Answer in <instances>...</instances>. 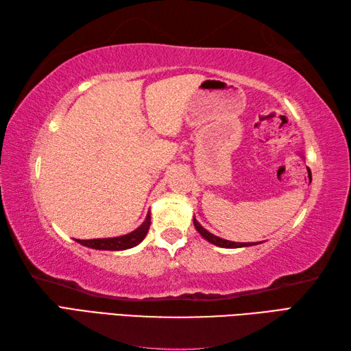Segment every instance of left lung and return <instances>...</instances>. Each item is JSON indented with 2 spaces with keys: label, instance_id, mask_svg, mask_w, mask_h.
<instances>
[{
  "label": "left lung",
  "instance_id": "left-lung-1",
  "mask_svg": "<svg viewBox=\"0 0 351 351\" xmlns=\"http://www.w3.org/2000/svg\"><path fill=\"white\" fill-rule=\"evenodd\" d=\"M193 223H195V228L197 229V232L202 235L205 240H208L210 243H213V244H215V245H220V247H226V249H237V247H245V245H252V244H255V243H234V241H228V240H223V238H219V237H215V235H213L211 232H208V230L205 229V228H202L200 226V223L196 220V219H193Z\"/></svg>",
  "mask_w": 351,
  "mask_h": 351
}]
</instances>
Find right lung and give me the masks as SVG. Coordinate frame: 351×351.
<instances>
[{
    "mask_svg": "<svg viewBox=\"0 0 351 351\" xmlns=\"http://www.w3.org/2000/svg\"><path fill=\"white\" fill-rule=\"evenodd\" d=\"M151 226V214L146 215L143 225L132 230L131 234H126L116 238H96V240H77L80 244L87 245V247L98 249V250H125L131 249L134 245L140 244L145 240V237Z\"/></svg>",
    "mask_w": 351,
    "mask_h": 351,
    "instance_id": "right-lung-1",
    "label": "right lung"
}]
</instances>
